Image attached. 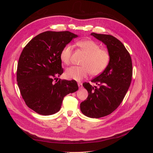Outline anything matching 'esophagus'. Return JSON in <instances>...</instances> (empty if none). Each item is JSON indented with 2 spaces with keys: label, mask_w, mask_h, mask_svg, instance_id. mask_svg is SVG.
<instances>
[{
  "label": "esophagus",
  "mask_w": 153,
  "mask_h": 153,
  "mask_svg": "<svg viewBox=\"0 0 153 153\" xmlns=\"http://www.w3.org/2000/svg\"><path fill=\"white\" fill-rule=\"evenodd\" d=\"M78 87H79V88H82V87H83L82 84L81 82H78Z\"/></svg>",
  "instance_id": "34e87169"
}]
</instances>
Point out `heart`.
I'll use <instances>...</instances> for the list:
<instances>
[{
	"instance_id": "heart-1",
	"label": "heart",
	"mask_w": 153,
	"mask_h": 153,
	"mask_svg": "<svg viewBox=\"0 0 153 153\" xmlns=\"http://www.w3.org/2000/svg\"><path fill=\"white\" fill-rule=\"evenodd\" d=\"M78 45L85 54L81 62V66H71L66 69L65 76L68 79L80 81L91 73L92 75H98L102 73L108 66L110 54L108 50L100 48V45L91 39L79 41ZM73 52L72 46L67 44L60 53V59L66 65L71 63Z\"/></svg>"
}]
</instances>
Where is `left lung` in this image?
<instances>
[{
	"instance_id": "obj_1",
	"label": "left lung",
	"mask_w": 153,
	"mask_h": 153,
	"mask_svg": "<svg viewBox=\"0 0 153 153\" xmlns=\"http://www.w3.org/2000/svg\"><path fill=\"white\" fill-rule=\"evenodd\" d=\"M91 35L106 45L110 61L105 70L91 80L96 86L83 84L89 94L80 103V110L87 117L100 118L113 112L121 103L131 84L132 61L128 51L116 38L94 32Z\"/></svg>"
}]
</instances>
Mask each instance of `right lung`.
Here are the masks:
<instances>
[{"mask_svg":"<svg viewBox=\"0 0 153 153\" xmlns=\"http://www.w3.org/2000/svg\"><path fill=\"white\" fill-rule=\"evenodd\" d=\"M76 37L69 31H46L23 49L18 62L17 83L25 104L36 113L55 114L61 109L64 96L78 89L74 80L53 82L63 73L61 50Z\"/></svg>","mask_w":153,"mask_h":153,"instance_id":"obj_1","label":"right lung"}]
</instances>
